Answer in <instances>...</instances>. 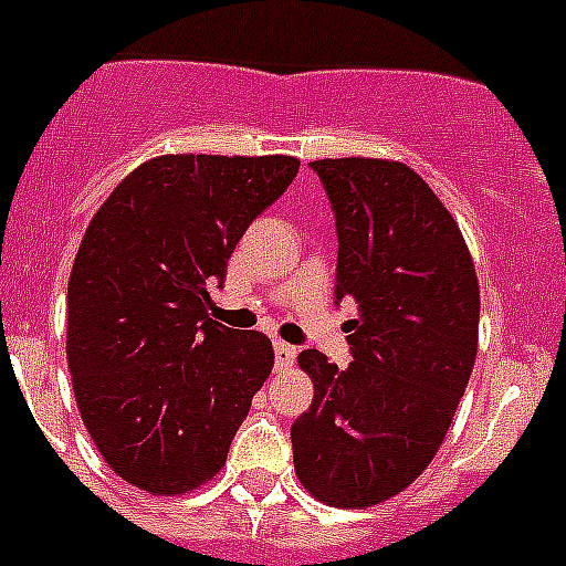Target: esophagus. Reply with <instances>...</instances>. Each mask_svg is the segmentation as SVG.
Segmentation results:
<instances>
[{"instance_id": "obj_1", "label": "esophagus", "mask_w": 566, "mask_h": 566, "mask_svg": "<svg viewBox=\"0 0 566 566\" xmlns=\"http://www.w3.org/2000/svg\"><path fill=\"white\" fill-rule=\"evenodd\" d=\"M273 355H276L279 368H287L295 363V346H290V343H284V340H276L273 343Z\"/></svg>"}]
</instances>
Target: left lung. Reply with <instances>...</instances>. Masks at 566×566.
I'll list each match as a JSON object with an SVG mask.
<instances>
[{"label": "left lung", "mask_w": 566, "mask_h": 566, "mask_svg": "<svg viewBox=\"0 0 566 566\" xmlns=\"http://www.w3.org/2000/svg\"><path fill=\"white\" fill-rule=\"evenodd\" d=\"M337 229L335 298L357 301L348 368L301 352L313 377L290 427L295 474L335 509L408 489L441 447L478 355L480 290L461 229L410 167L379 158L310 161Z\"/></svg>", "instance_id": "1"}]
</instances>
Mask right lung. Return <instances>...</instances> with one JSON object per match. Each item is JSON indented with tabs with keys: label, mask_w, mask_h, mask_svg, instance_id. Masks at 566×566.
<instances>
[{
	"label": "right lung",
	"mask_w": 566,
	"mask_h": 566,
	"mask_svg": "<svg viewBox=\"0 0 566 566\" xmlns=\"http://www.w3.org/2000/svg\"><path fill=\"white\" fill-rule=\"evenodd\" d=\"M295 172L293 156H158L88 223L66 360L88 436L136 489L176 497L214 478L271 374V340L211 321L209 287Z\"/></svg>",
	"instance_id": "add662e5"
}]
</instances>
